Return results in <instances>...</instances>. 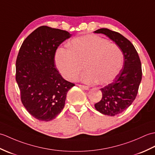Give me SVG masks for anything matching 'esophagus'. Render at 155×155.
Returning a JSON list of instances; mask_svg holds the SVG:
<instances>
[{
    "mask_svg": "<svg viewBox=\"0 0 155 155\" xmlns=\"http://www.w3.org/2000/svg\"><path fill=\"white\" fill-rule=\"evenodd\" d=\"M78 85L79 87H80L81 88L85 89V90H88V89H89V87L86 86V85H81V84H78Z\"/></svg>",
    "mask_w": 155,
    "mask_h": 155,
    "instance_id": "esophagus-1",
    "label": "esophagus"
}]
</instances>
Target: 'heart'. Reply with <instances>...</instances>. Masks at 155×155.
I'll return each mask as SVG.
<instances>
[{
    "label": "heart",
    "instance_id": "1",
    "mask_svg": "<svg viewBox=\"0 0 155 155\" xmlns=\"http://www.w3.org/2000/svg\"><path fill=\"white\" fill-rule=\"evenodd\" d=\"M55 62L61 75L68 80L76 79L84 65L87 71L81 75L82 81L107 85L121 71L123 54L117 44L95 34H87L71 40L68 48H58Z\"/></svg>",
    "mask_w": 155,
    "mask_h": 155
}]
</instances>
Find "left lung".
I'll return each instance as SVG.
<instances>
[{
  "mask_svg": "<svg viewBox=\"0 0 155 155\" xmlns=\"http://www.w3.org/2000/svg\"><path fill=\"white\" fill-rule=\"evenodd\" d=\"M94 32L104 34L114 41L124 56L122 70L111 84L100 89L102 98L95 104L96 110L102 114L115 116L124 111L136 98L142 79L141 63L133 44L121 34L107 28Z\"/></svg>",
  "mask_w": 155,
  "mask_h": 155,
  "instance_id": "8db88e82",
  "label": "left lung"
}]
</instances>
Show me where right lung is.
<instances>
[{
  "label": "right lung",
  "instance_id": "1",
  "mask_svg": "<svg viewBox=\"0 0 155 155\" xmlns=\"http://www.w3.org/2000/svg\"><path fill=\"white\" fill-rule=\"evenodd\" d=\"M71 35L66 30L38 27L24 41L16 61V80L24 107L42 121L55 119L63 109L68 91L75 85L54 66L56 51Z\"/></svg>",
  "mask_w": 155,
  "mask_h": 155
}]
</instances>
